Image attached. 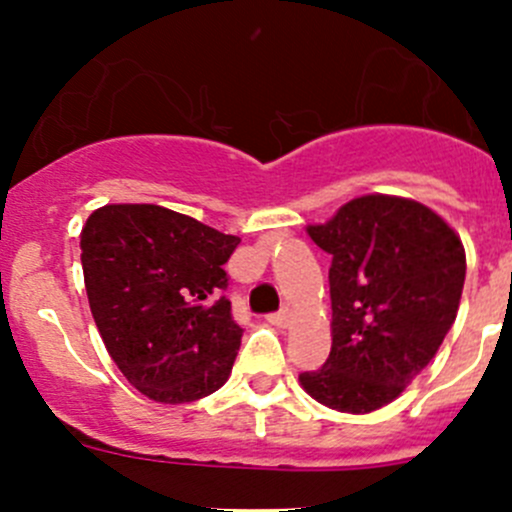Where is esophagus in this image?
<instances>
[{
    "mask_svg": "<svg viewBox=\"0 0 512 512\" xmlns=\"http://www.w3.org/2000/svg\"><path fill=\"white\" fill-rule=\"evenodd\" d=\"M292 319H294L292 309H289V307H282L280 312L272 314L270 322H272V324H277V327H289V324H292Z\"/></svg>",
    "mask_w": 512,
    "mask_h": 512,
    "instance_id": "esophagus-1",
    "label": "esophagus"
}]
</instances>
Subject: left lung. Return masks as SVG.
Segmentation results:
<instances>
[{
  "label": "left lung",
  "instance_id": "obj_1",
  "mask_svg": "<svg viewBox=\"0 0 512 512\" xmlns=\"http://www.w3.org/2000/svg\"><path fill=\"white\" fill-rule=\"evenodd\" d=\"M307 232L332 255V352L299 384L329 409L369 414L436 356L456 322L466 250L431 208L379 193L349 200Z\"/></svg>",
  "mask_w": 512,
  "mask_h": 512
}]
</instances>
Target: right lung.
Masks as SVG:
<instances>
[{"label": "right lung", "mask_w": 512, "mask_h": 512, "mask_svg": "<svg viewBox=\"0 0 512 512\" xmlns=\"http://www.w3.org/2000/svg\"><path fill=\"white\" fill-rule=\"evenodd\" d=\"M240 237L160 205H103L81 230L94 322L128 384L188 404L225 384L242 329L225 297Z\"/></svg>", "instance_id": "right-lung-1"}]
</instances>
